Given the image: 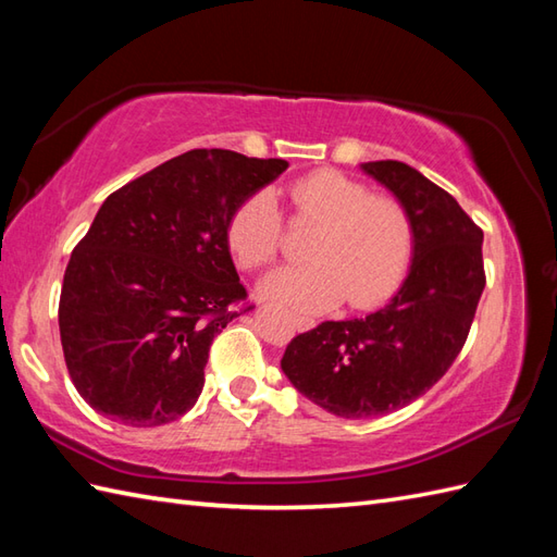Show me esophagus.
<instances>
[{
	"label": "esophagus",
	"mask_w": 557,
	"mask_h": 557,
	"mask_svg": "<svg viewBox=\"0 0 557 557\" xmlns=\"http://www.w3.org/2000/svg\"><path fill=\"white\" fill-rule=\"evenodd\" d=\"M293 326L298 329V331H307V329H312V326H314V319H310V317H300V314H293Z\"/></svg>",
	"instance_id": "obj_1"
}]
</instances>
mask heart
<instances>
[{
  "instance_id": "b5f03b06",
  "label": "heart",
  "mask_w": 557,
  "mask_h": 557,
  "mask_svg": "<svg viewBox=\"0 0 557 557\" xmlns=\"http://www.w3.org/2000/svg\"><path fill=\"white\" fill-rule=\"evenodd\" d=\"M293 221L317 226L307 243L310 264L283 267L262 281V293L283 305L317 312L345 298L372 307L398 288L412 255V224L400 202L372 195L364 183L321 169L286 188ZM226 240L243 269L274 262L283 216L271 190H257L228 219Z\"/></svg>"
}]
</instances>
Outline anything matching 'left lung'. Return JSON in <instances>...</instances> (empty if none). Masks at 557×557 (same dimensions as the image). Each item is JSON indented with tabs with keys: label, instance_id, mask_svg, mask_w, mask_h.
I'll return each instance as SVG.
<instances>
[{
	"label": "left lung",
	"instance_id": "1",
	"mask_svg": "<svg viewBox=\"0 0 557 557\" xmlns=\"http://www.w3.org/2000/svg\"><path fill=\"white\" fill-rule=\"evenodd\" d=\"M410 216L414 259L379 312L321 321L295 336L281 369L307 400L345 419L400 410L448 372L486 286L481 231L455 197L393 159L362 164Z\"/></svg>",
	"mask_w": 557,
	"mask_h": 557
}]
</instances>
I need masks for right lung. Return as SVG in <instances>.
Segmentation results:
<instances>
[{
  "label": "right lung",
  "mask_w": 557,
  "mask_h": 557,
  "mask_svg": "<svg viewBox=\"0 0 557 557\" xmlns=\"http://www.w3.org/2000/svg\"><path fill=\"white\" fill-rule=\"evenodd\" d=\"M286 169L283 159L190 150L107 197L59 298L69 376L92 410L162 426L197 403L209 345L255 307L228 252V219Z\"/></svg>",
  "instance_id": "1"
}]
</instances>
